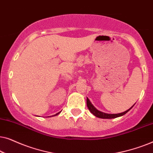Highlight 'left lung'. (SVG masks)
Returning a JSON list of instances; mask_svg holds the SVG:
<instances>
[{
    "mask_svg": "<svg viewBox=\"0 0 153 153\" xmlns=\"http://www.w3.org/2000/svg\"><path fill=\"white\" fill-rule=\"evenodd\" d=\"M87 106L88 108V109L91 111V112L93 114L94 116H95L96 117H97V118H106V119H111V118H118V117H120V116H122L123 115H125V114H127V112L129 111V110L131 109V108L133 107L134 105L131 106L130 108H129L128 110H127L125 112H123V113H120V114H105V113H103V112H101L100 111H98L97 109H96V108L94 107L93 104H91V102H90V100L87 97Z\"/></svg>",
    "mask_w": 153,
    "mask_h": 153,
    "instance_id": "obj_1",
    "label": "left lung"
}]
</instances>
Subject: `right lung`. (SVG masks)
Here are the masks:
<instances>
[{
  "instance_id": "obj_1",
  "label": "right lung",
  "mask_w": 153,
  "mask_h": 153,
  "mask_svg": "<svg viewBox=\"0 0 153 153\" xmlns=\"http://www.w3.org/2000/svg\"><path fill=\"white\" fill-rule=\"evenodd\" d=\"M60 112H58V113H57V114H55V115H53V116H57V115H58V114H60Z\"/></svg>"
}]
</instances>
